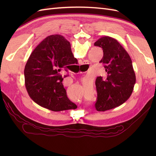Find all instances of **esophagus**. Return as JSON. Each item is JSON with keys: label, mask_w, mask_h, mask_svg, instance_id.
<instances>
[{"label": "esophagus", "mask_w": 156, "mask_h": 156, "mask_svg": "<svg viewBox=\"0 0 156 156\" xmlns=\"http://www.w3.org/2000/svg\"><path fill=\"white\" fill-rule=\"evenodd\" d=\"M85 64H86V63H85Z\"/></svg>", "instance_id": "esophagus-1"}]
</instances>
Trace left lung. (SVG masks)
I'll use <instances>...</instances> for the list:
<instances>
[{"instance_id": "left-lung-1", "label": "left lung", "mask_w": 156, "mask_h": 156, "mask_svg": "<svg viewBox=\"0 0 156 156\" xmlns=\"http://www.w3.org/2000/svg\"><path fill=\"white\" fill-rule=\"evenodd\" d=\"M102 48L107 76H98L95 84L97 101L95 108L98 111H106L123 104L130 97L136 82L132 60L127 51L117 40L103 36L94 43Z\"/></svg>"}]
</instances>
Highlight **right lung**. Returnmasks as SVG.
I'll return each mask as SVG.
<instances>
[{
	"instance_id": "add662e5",
	"label": "right lung",
	"mask_w": 156,
	"mask_h": 156,
	"mask_svg": "<svg viewBox=\"0 0 156 156\" xmlns=\"http://www.w3.org/2000/svg\"><path fill=\"white\" fill-rule=\"evenodd\" d=\"M69 42L61 35L45 38L29 56L24 69L29 97L39 106L52 111L77 108L69 100L59 72L77 64ZM68 76H64V78Z\"/></svg>"
}]
</instances>
